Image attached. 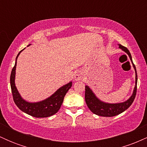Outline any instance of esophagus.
Instances as JSON below:
<instances>
[{"instance_id": "34e87169", "label": "esophagus", "mask_w": 147, "mask_h": 147, "mask_svg": "<svg viewBox=\"0 0 147 147\" xmlns=\"http://www.w3.org/2000/svg\"><path fill=\"white\" fill-rule=\"evenodd\" d=\"M83 79V75L81 72H77L75 75V81H80Z\"/></svg>"}]
</instances>
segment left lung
<instances>
[{
  "instance_id": "obj_1",
  "label": "left lung",
  "mask_w": 147,
  "mask_h": 147,
  "mask_svg": "<svg viewBox=\"0 0 147 147\" xmlns=\"http://www.w3.org/2000/svg\"><path fill=\"white\" fill-rule=\"evenodd\" d=\"M119 48L122 49L129 55L130 59L132 62L133 66L136 70V86H135L134 90H133V95L131 97L126 100V102L122 103H117V104H109V103L103 102L96 97L95 94L93 93L92 90L88 86H85V101L88 107L90 110L94 114L97 115L99 116H103V117H113V116L117 115L122 113L126 109H129L130 106L132 104L134 101L135 97L137 92V82H138V75L137 71H136V66L133 63L131 55L129 50L126 47L123 45H119Z\"/></svg>"
}]
</instances>
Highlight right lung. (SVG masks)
I'll return each mask as SVG.
<instances>
[{
	"label": "right lung",
	"mask_w": 147,
	"mask_h": 147,
	"mask_svg": "<svg viewBox=\"0 0 147 147\" xmlns=\"http://www.w3.org/2000/svg\"><path fill=\"white\" fill-rule=\"evenodd\" d=\"M29 45H28V46H29ZM23 50L20 51L19 53L18 54L16 58L15 65L14 68H12L11 75H10V85H11V93H12L14 103L20 110L34 117H48L53 115L57 113L60 109L61 106L63 102V99L65 94L72 86V82L61 87L53 95L46 99L34 103L26 102L21 97L19 92H18V90L16 89L14 82L15 75H16V61H17L18 55Z\"/></svg>",
	"instance_id": "add662e5"
}]
</instances>
